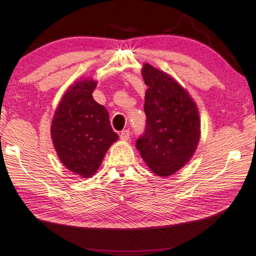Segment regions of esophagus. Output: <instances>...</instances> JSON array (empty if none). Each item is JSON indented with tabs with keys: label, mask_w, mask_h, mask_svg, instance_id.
<instances>
[{
	"label": "esophagus",
	"mask_w": 256,
	"mask_h": 256,
	"mask_svg": "<svg viewBox=\"0 0 256 256\" xmlns=\"http://www.w3.org/2000/svg\"><path fill=\"white\" fill-rule=\"evenodd\" d=\"M120 138L122 140H128L129 138H130V132H129V129H124L120 132Z\"/></svg>",
	"instance_id": "1"
}]
</instances>
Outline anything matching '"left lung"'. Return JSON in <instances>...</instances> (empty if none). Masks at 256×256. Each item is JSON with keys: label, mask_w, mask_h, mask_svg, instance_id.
<instances>
[{"label": "left lung", "mask_w": 256, "mask_h": 256, "mask_svg": "<svg viewBox=\"0 0 256 256\" xmlns=\"http://www.w3.org/2000/svg\"><path fill=\"white\" fill-rule=\"evenodd\" d=\"M145 130L136 142L142 160L160 176L189 162L198 146L200 119L196 103L171 76L145 64Z\"/></svg>", "instance_id": "8db88e82"}]
</instances>
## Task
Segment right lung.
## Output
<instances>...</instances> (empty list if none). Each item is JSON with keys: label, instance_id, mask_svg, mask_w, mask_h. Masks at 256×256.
I'll use <instances>...</instances> for the list:
<instances>
[{"label": "right lung", "instance_id": "right-lung-1", "mask_svg": "<svg viewBox=\"0 0 256 256\" xmlns=\"http://www.w3.org/2000/svg\"><path fill=\"white\" fill-rule=\"evenodd\" d=\"M93 80H80L62 96L52 122V138L62 163L83 178L100 166L118 135L111 128L109 114L94 101Z\"/></svg>", "mask_w": 256, "mask_h": 256}]
</instances>
